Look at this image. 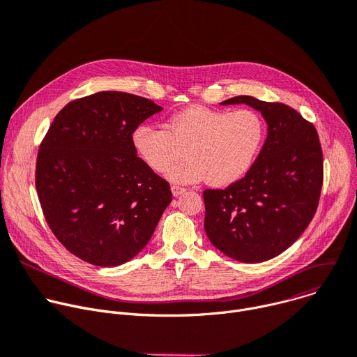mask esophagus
Wrapping results in <instances>:
<instances>
[{"label": "esophagus", "instance_id": "esophagus-1", "mask_svg": "<svg viewBox=\"0 0 357 357\" xmlns=\"http://www.w3.org/2000/svg\"><path fill=\"white\" fill-rule=\"evenodd\" d=\"M171 190H172V195L174 197H179L181 193H183L186 189L183 186H179V185H172L171 186Z\"/></svg>", "mask_w": 357, "mask_h": 357}]
</instances>
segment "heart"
Listing matches in <instances>:
<instances>
[{"label":"heart","mask_w":357,"mask_h":357,"mask_svg":"<svg viewBox=\"0 0 357 357\" xmlns=\"http://www.w3.org/2000/svg\"><path fill=\"white\" fill-rule=\"evenodd\" d=\"M268 134L264 116L253 109L185 108L169 118L167 129L139 125L132 137L141 158L156 172H165L182 156L168 176L175 182L206 178L216 186L239 181L253 167Z\"/></svg>","instance_id":"heart-1"}]
</instances>
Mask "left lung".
<instances>
[{
  "label": "left lung",
  "mask_w": 357,
  "mask_h": 357,
  "mask_svg": "<svg viewBox=\"0 0 357 357\" xmlns=\"http://www.w3.org/2000/svg\"><path fill=\"white\" fill-rule=\"evenodd\" d=\"M261 112L268 137L248 174L225 189L204 190L205 231L212 245L245 264L280 255L305 232L323 185V153L313 123L280 102L241 95L222 105Z\"/></svg>",
  "instance_id": "8db88e82"
}]
</instances>
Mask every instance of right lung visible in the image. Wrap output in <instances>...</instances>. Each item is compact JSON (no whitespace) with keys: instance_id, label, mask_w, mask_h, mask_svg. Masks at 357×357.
<instances>
[{"instance_id":"1","label":"right lung","mask_w":357,"mask_h":357,"mask_svg":"<svg viewBox=\"0 0 357 357\" xmlns=\"http://www.w3.org/2000/svg\"><path fill=\"white\" fill-rule=\"evenodd\" d=\"M159 111L134 93L96 92L63 107L40 145L36 186L45 220L91 265L131 261L172 201L169 183L138 158L132 141Z\"/></svg>"}]
</instances>
